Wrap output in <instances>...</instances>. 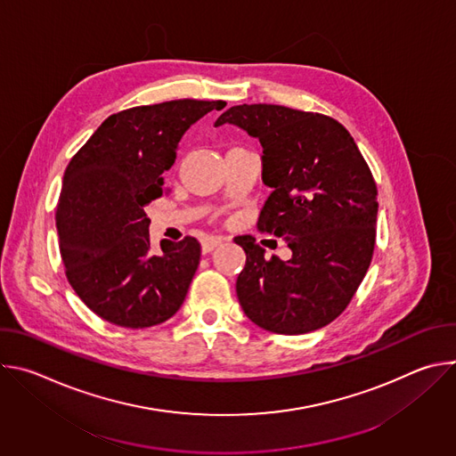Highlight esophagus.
Listing matches in <instances>:
<instances>
[{"instance_id":"obj_1","label":"esophagus","mask_w":456,"mask_h":456,"mask_svg":"<svg viewBox=\"0 0 456 456\" xmlns=\"http://www.w3.org/2000/svg\"><path fill=\"white\" fill-rule=\"evenodd\" d=\"M222 238H215V236H209V238H204L202 240V252L204 254H208V252H211V250H215L216 247H220L222 245Z\"/></svg>"}]
</instances>
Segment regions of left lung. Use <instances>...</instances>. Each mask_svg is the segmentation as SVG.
<instances>
[{"label": "left lung", "instance_id": "left-lung-1", "mask_svg": "<svg viewBox=\"0 0 456 456\" xmlns=\"http://www.w3.org/2000/svg\"><path fill=\"white\" fill-rule=\"evenodd\" d=\"M241 127L264 148L262 180L273 189L257 229L283 238L292 257L265 259L252 236L236 294L245 315L269 332L299 336L327 327L359 289L375 247L377 185L338 120L278 104H241L215 126Z\"/></svg>", "mask_w": 456, "mask_h": 456}]
</instances>
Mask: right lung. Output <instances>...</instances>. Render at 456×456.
I'll return each mask as SVG.
<instances>
[{
  "label": "right lung",
  "instance_id": "1",
  "mask_svg": "<svg viewBox=\"0 0 456 456\" xmlns=\"http://www.w3.org/2000/svg\"><path fill=\"white\" fill-rule=\"evenodd\" d=\"M224 101L180 99L110 115L62 176L55 211L59 250L76 294L99 317L148 329L182 306L200 264L185 236L151 250L146 206L164 194V176L187 129Z\"/></svg>",
  "mask_w": 456,
  "mask_h": 456
}]
</instances>
